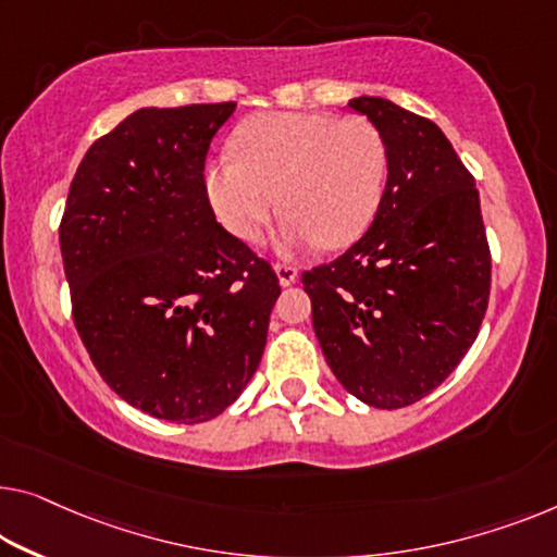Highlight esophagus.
<instances>
[{
	"label": "esophagus",
	"instance_id": "esophagus-1",
	"mask_svg": "<svg viewBox=\"0 0 557 557\" xmlns=\"http://www.w3.org/2000/svg\"><path fill=\"white\" fill-rule=\"evenodd\" d=\"M275 275H277L282 287H289V285H295L297 270L289 268V264H275Z\"/></svg>",
	"mask_w": 557,
	"mask_h": 557
}]
</instances>
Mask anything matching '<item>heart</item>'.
Here are the masks:
<instances>
[{"instance_id":"obj_1","label":"heart","mask_w":557,"mask_h":557,"mask_svg":"<svg viewBox=\"0 0 557 557\" xmlns=\"http://www.w3.org/2000/svg\"><path fill=\"white\" fill-rule=\"evenodd\" d=\"M235 147L205 168L207 199L230 235L255 243L282 205L277 245L295 255L350 245L375 220L389 160L370 120L264 112L235 132Z\"/></svg>"}]
</instances>
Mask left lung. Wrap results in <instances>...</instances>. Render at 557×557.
<instances>
[{"label":"left lung","mask_w":557,"mask_h":557,"mask_svg":"<svg viewBox=\"0 0 557 557\" xmlns=\"http://www.w3.org/2000/svg\"><path fill=\"white\" fill-rule=\"evenodd\" d=\"M387 145L383 202L335 262L302 275L322 355L370 408L422 400L475 343L491 295L480 197L435 122L383 97H352Z\"/></svg>","instance_id":"8db88e82"}]
</instances>
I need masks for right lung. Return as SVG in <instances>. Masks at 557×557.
Listing matches in <instances>:
<instances>
[{"label": "right lung", "mask_w": 557, "mask_h": 557, "mask_svg": "<svg viewBox=\"0 0 557 557\" xmlns=\"http://www.w3.org/2000/svg\"><path fill=\"white\" fill-rule=\"evenodd\" d=\"M235 102L143 107L87 149L60 247L74 325L104 383L170 422L218 418L268 343L277 275L218 225L205 157Z\"/></svg>", "instance_id": "1"}]
</instances>
